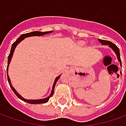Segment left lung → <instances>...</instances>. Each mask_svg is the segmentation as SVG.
I'll list each match as a JSON object with an SVG mask.
<instances>
[{
  "instance_id": "obj_1",
  "label": "left lung",
  "mask_w": 126,
  "mask_h": 126,
  "mask_svg": "<svg viewBox=\"0 0 126 126\" xmlns=\"http://www.w3.org/2000/svg\"><path fill=\"white\" fill-rule=\"evenodd\" d=\"M98 40H99V41L101 43V44H104V45H109V47L112 48L113 50L115 51V53H116V56H117L118 57V61L120 62L121 65V57H120V51H119V48H118L117 46H116V44H114L113 43H112L111 41H107V40H102V39H99Z\"/></svg>"
}]
</instances>
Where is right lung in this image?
Returning a JSON list of instances; mask_svg holds the SVG:
<instances>
[{
	"label": "right lung",
	"instance_id": "obj_1",
	"mask_svg": "<svg viewBox=\"0 0 126 126\" xmlns=\"http://www.w3.org/2000/svg\"><path fill=\"white\" fill-rule=\"evenodd\" d=\"M51 31H49V32H30V33H27V34H22V35L19 36V38L16 40V41L14 42L13 44V45H12V48H11V50H10V54H9L8 58V66H7V75H8V82H9V85L11 87V89H12V90L13 91L14 93L16 94V96L19 98L21 100H22V101H25V102H27V103H29V104H44V103H47V101H48V99H49V98L51 97V96H52L53 94V92H54V88H55V85L56 84V82L58 81V79H59V78L61 77V75H59V76H58L57 78H56L55 79V82H54V83H53V89L52 91H51V94L49 96H48L47 98H45V99H37V100H28V99H24L23 97H22L21 96L19 95V94L16 92V90L14 89L13 87V86L11 85V82H10V78H9L8 76V65L9 64H10V61H11V58H12V56H13V54L14 52V50H15V47H17V45L19 44L20 41H22V40H23L26 37H29V36H41V35H44V34H49V33H51Z\"/></svg>",
	"mask_w": 126,
	"mask_h": 126
}]
</instances>
